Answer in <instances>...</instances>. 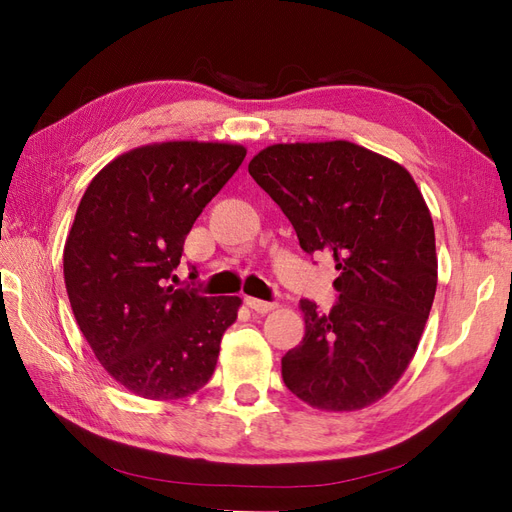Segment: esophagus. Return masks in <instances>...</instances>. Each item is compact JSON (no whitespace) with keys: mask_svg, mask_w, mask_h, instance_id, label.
I'll list each match as a JSON object with an SVG mask.
<instances>
[{"mask_svg":"<svg viewBox=\"0 0 512 512\" xmlns=\"http://www.w3.org/2000/svg\"><path fill=\"white\" fill-rule=\"evenodd\" d=\"M245 305L254 309L256 314H269L271 309L277 307V303H273V301H260V299H254V297H245Z\"/></svg>","mask_w":512,"mask_h":512,"instance_id":"esophagus-1","label":"esophagus"}]
</instances>
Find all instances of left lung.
<instances>
[{"label": "left lung", "mask_w": 512, "mask_h": 512, "mask_svg": "<svg viewBox=\"0 0 512 512\" xmlns=\"http://www.w3.org/2000/svg\"><path fill=\"white\" fill-rule=\"evenodd\" d=\"M250 175L307 254H329L337 301H301L303 342L282 378L305 404L352 412L389 393L421 342L438 286L431 213L408 170L348 141L271 145Z\"/></svg>", "instance_id": "8db88e82"}]
</instances>
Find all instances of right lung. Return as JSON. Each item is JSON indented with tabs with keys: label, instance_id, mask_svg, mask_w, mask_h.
<instances>
[{
	"label": "right lung",
	"instance_id": "obj_1",
	"mask_svg": "<svg viewBox=\"0 0 512 512\" xmlns=\"http://www.w3.org/2000/svg\"><path fill=\"white\" fill-rule=\"evenodd\" d=\"M245 153L198 141L138 147L106 164L76 209L64 247L72 312L96 359L138 397L181 399L213 376L241 299L168 282L196 218Z\"/></svg>",
	"mask_w": 512,
	"mask_h": 512
}]
</instances>
